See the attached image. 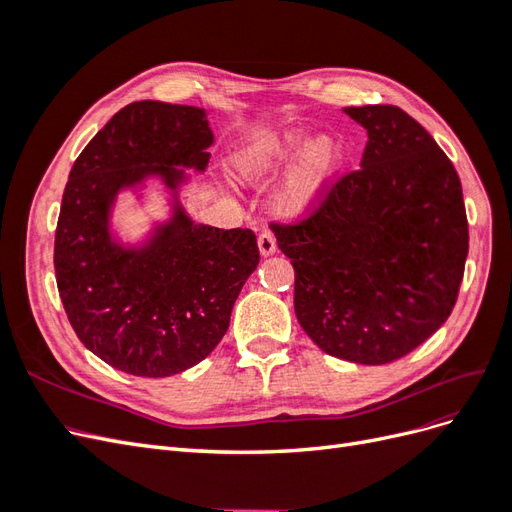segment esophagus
Listing matches in <instances>:
<instances>
[{
  "mask_svg": "<svg viewBox=\"0 0 512 512\" xmlns=\"http://www.w3.org/2000/svg\"><path fill=\"white\" fill-rule=\"evenodd\" d=\"M258 250H260V254H262V256H271V254H275V250H277V241H275V237H273V232H269V230L260 232V235H258Z\"/></svg>",
  "mask_w": 512,
  "mask_h": 512,
  "instance_id": "1",
  "label": "esophagus"
}]
</instances>
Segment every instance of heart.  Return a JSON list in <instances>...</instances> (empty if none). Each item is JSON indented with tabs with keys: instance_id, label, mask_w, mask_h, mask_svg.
<instances>
[{
	"instance_id": "heart-1",
	"label": "heart",
	"mask_w": 512,
	"mask_h": 512,
	"mask_svg": "<svg viewBox=\"0 0 512 512\" xmlns=\"http://www.w3.org/2000/svg\"><path fill=\"white\" fill-rule=\"evenodd\" d=\"M303 130H286L247 145L232 158V173L239 181L254 185L271 179L284 166L292 151L305 143ZM344 166V149L331 136L309 141L290 166L277 190V209L286 215H303L316 209L331 192Z\"/></svg>"
}]
</instances>
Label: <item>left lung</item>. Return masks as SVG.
I'll use <instances>...</instances> for the list:
<instances>
[{
	"label": "left lung",
	"instance_id": "obj_1",
	"mask_svg": "<svg viewBox=\"0 0 512 512\" xmlns=\"http://www.w3.org/2000/svg\"><path fill=\"white\" fill-rule=\"evenodd\" d=\"M367 130L361 168L294 224L271 228L294 267V314L331 356L384 365L451 316L468 256L453 162L399 106H348Z\"/></svg>",
	"mask_w": 512,
	"mask_h": 512
}]
</instances>
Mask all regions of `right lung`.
<instances>
[{
	"label": "right lung",
	"instance_id": "obj_1",
	"mask_svg": "<svg viewBox=\"0 0 512 512\" xmlns=\"http://www.w3.org/2000/svg\"><path fill=\"white\" fill-rule=\"evenodd\" d=\"M211 145L203 108L143 100L115 113L70 170L55 230L57 290L83 346L126 374L166 378L203 361L258 267L250 228L194 224L177 200L183 168L205 170ZM147 176L176 194L174 218L145 246L123 248L110 209Z\"/></svg>",
	"mask_w": 512,
	"mask_h": 512
}]
</instances>
